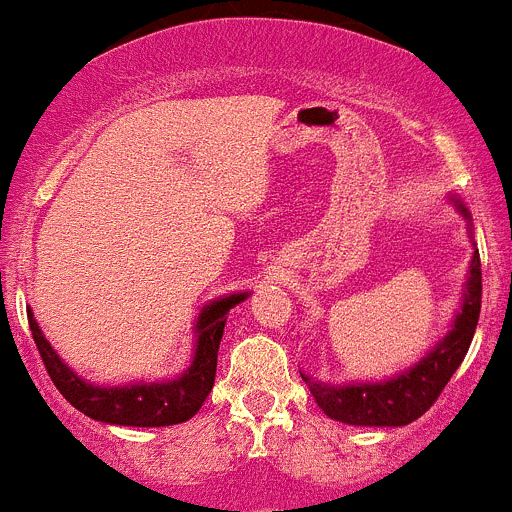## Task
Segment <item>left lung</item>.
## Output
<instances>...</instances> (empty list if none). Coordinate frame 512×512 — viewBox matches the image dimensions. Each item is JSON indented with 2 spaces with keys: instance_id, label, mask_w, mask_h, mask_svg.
<instances>
[{
  "instance_id": "1",
  "label": "left lung",
  "mask_w": 512,
  "mask_h": 512,
  "mask_svg": "<svg viewBox=\"0 0 512 512\" xmlns=\"http://www.w3.org/2000/svg\"><path fill=\"white\" fill-rule=\"evenodd\" d=\"M460 214L470 219L465 206L453 199ZM483 273H480V254L475 249L470 261V276L465 283L463 308L455 316L448 336L423 358L411 371L401 373L386 383H358V386H331L303 376L308 391L316 398L318 408L333 421L348 426H408L438 401L450 376L458 371L473 341L480 316V293H483Z\"/></svg>"
}]
</instances>
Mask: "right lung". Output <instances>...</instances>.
<instances>
[{
    "mask_svg": "<svg viewBox=\"0 0 512 512\" xmlns=\"http://www.w3.org/2000/svg\"><path fill=\"white\" fill-rule=\"evenodd\" d=\"M249 293H234V296L219 298L201 311L196 321V353L191 368L181 378L171 383H151V386H124V388H99L82 381L62 358L52 351L47 338L39 331L34 313L27 311L32 338L42 356L44 368L54 386L64 398L72 403L84 416L96 421L114 423V426H136V428H159L174 426V423L189 421L204 406L206 396L214 388L216 358H219V343L224 336L226 313L241 303Z\"/></svg>",
    "mask_w": 512,
    "mask_h": 512,
    "instance_id": "1",
    "label": "right lung"
}]
</instances>
